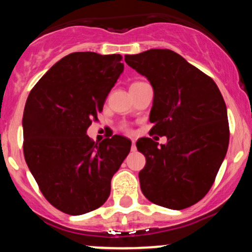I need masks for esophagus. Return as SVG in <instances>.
Segmentation results:
<instances>
[{
	"label": "esophagus",
	"instance_id": "34e87169",
	"mask_svg": "<svg viewBox=\"0 0 252 252\" xmlns=\"http://www.w3.org/2000/svg\"><path fill=\"white\" fill-rule=\"evenodd\" d=\"M131 150L132 152H135L136 150V141L135 140H131Z\"/></svg>",
	"mask_w": 252,
	"mask_h": 252
}]
</instances>
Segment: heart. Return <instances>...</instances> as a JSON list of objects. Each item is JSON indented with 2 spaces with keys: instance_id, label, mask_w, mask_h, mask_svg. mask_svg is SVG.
<instances>
[{
  "instance_id": "obj_1",
  "label": "heart",
  "mask_w": 252,
  "mask_h": 252,
  "mask_svg": "<svg viewBox=\"0 0 252 252\" xmlns=\"http://www.w3.org/2000/svg\"><path fill=\"white\" fill-rule=\"evenodd\" d=\"M123 130H126V131H129V128H128V126H123Z\"/></svg>"
}]
</instances>
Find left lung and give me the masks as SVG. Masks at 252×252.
<instances>
[{
	"mask_svg": "<svg viewBox=\"0 0 252 252\" xmlns=\"http://www.w3.org/2000/svg\"><path fill=\"white\" fill-rule=\"evenodd\" d=\"M124 60L152 84L150 131L167 143L142 137L146 156L138 173L148 200L172 210L192 206L207 194L226 155L230 129L224 98L217 84L170 50H149Z\"/></svg>",
	"mask_w": 252,
	"mask_h": 252,
	"instance_id": "obj_1",
	"label": "left lung"
}]
</instances>
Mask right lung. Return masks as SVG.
I'll return each mask as SVG.
<instances>
[{
	"mask_svg": "<svg viewBox=\"0 0 252 252\" xmlns=\"http://www.w3.org/2000/svg\"><path fill=\"white\" fill-rule=\"evenodd\" d=\"M120 54L76 52L35 84L26 102L24 154L51 205L71 216L100 207L131 142L114 135L94 143L86 135L123 72Z\"/></svg>",
	"mask_w": 252,
	"mask_h": 252,
	"instance_id": "obj_1",
	"label": "right lung"
}]
</instances>
